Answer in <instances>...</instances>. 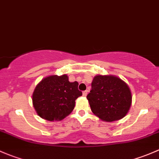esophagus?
I'll use <instances>...</instances> for the list:
<instances>
[{"label":"esophagus","mask_w":159,"mask_h":159,"mask_svg":"<svg viewBox=\"0 0 159 159\" xmlns=\"http://www.w3.org/2000/svg\"><path fill=\"white\" fill-rule=\"evenodd\" d=\"M87 93H88V91L87 90H85L83 92V96H87Z\"/></svg>","instance_id":"34e87169"}]
</instances>
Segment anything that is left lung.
<instances>
[{
  "label": "left lung",
  "instance_id": "left-lung-1",
  "mask_svg": "<svg viewBox=\"0 0 159 159\" xmlns=\"http://www.w3.org/2000/svg\"><path fill=\"white\" fill-rule=\"evenodd\" d=\"M92 112L104 122L126 116L132 105V93L125 82L112 75H96L86 96Z\"/></svg>",
  "mask_w": 159,
  "mask_h": 159
}]
</instances>
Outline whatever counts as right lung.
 I'll return each instance as SVG.
<instances>
[{"mask_svg": "<svg viewBox=\"0 0 159 159\" xmlns=\"http://www.w3.org/2000/svg\"><path fill=\"white\" fill-rule=\"evenodd\" d=\"M79 83L69 81L66 74L53 75L43 78L34 89L33 106L37 115L46 120H63L75 107V101L81 96Z\"/></svg>", "mask_w": 159, "mask_h": 159, "instance_id": "right-lung-1", "label": "right lung"}]
</instances>
